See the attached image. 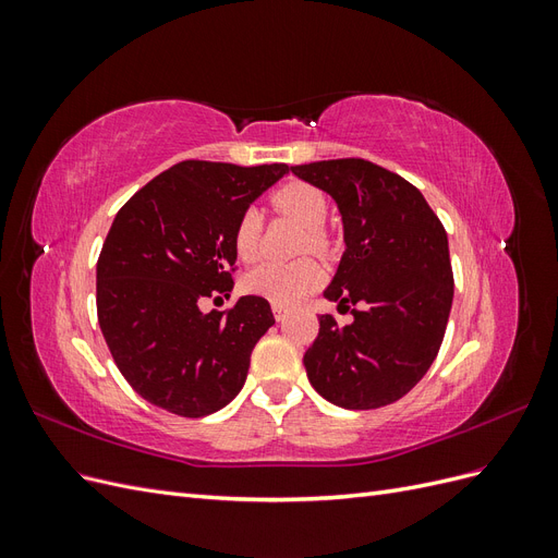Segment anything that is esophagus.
Wrapping results in <instances>:
<instances>
[{
    "mask_svg": "<svg viewBox=\"0 0 558 558\" xmlns=\"http://www.w3.org/2000/svg\"><path fill=\"white\" fill-rule=\"evenodd\" d=\"M272 312H275V318H277V320H283L286 316H289V310L281 307V305H272Z\"/></svg>",
    "mask_w": 558,
    "mask_h": 558,
    "instance_id": "obj_1",
    "label": "esophagus"
}]
</instances>
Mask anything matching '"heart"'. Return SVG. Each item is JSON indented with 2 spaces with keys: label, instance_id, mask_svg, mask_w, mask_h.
Returning <instances> with one entry per match:
<instances>
[{
  "label": "heart",
  "instance_id": "b5f03b06",
  "mask_svg": "<svg viewBox=\"0 0 558 558\" xmlns=\"http://www.w3.org/2000/svg\"><path fill=\"white\" fill-rule=\"evenodd\" d=\"M269 205L286 218H293L295 223L307 228L305 248L314 253H328L330 238L324 230L328 221V197L314 183L307 181H289L269 195ZM260 232L263 218L258 209H244L232 230V246L238 258L251 263L260 253ZM326 281V269L316 260L305 258L295 263H260L258 267L248 269L242 279V289L248 295L265 298L272 305L291 307L302 298L318 291Z\"/></svg>",
  "mask_w": 558,
  "mask_h": 558
}]
</instances>
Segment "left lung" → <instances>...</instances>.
<instances>
[{"label":"left lung","instance_id":"1","mask_svg":"<svg viewBox=\"0 0 558 558\" xmlns=\"http://www.w3.org/2000/svg\"><path fill=\"white\" fill-rule=\"evenodd\" d=\"M291 170L330 193L342 211L347 251L324 295L340 302V312L354 307L349 326L318 316L302 359L307 377L340 408H384L410 393L440 351L453 298L445 226L410 181L369 160Z\"/></svg>","mask_w":558,"mask_h":558}]
</instances>
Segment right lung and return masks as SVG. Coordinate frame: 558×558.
<instances>
[{
  "mask_svg": "<svg viewBox=\"0 0 558 558\" xmlns=\"http://www.w3.org/2000/svg\"><path fill=\"white\" fill-rule=\"evenodd\" d=\"M289 165L183 160L116 214L97 258V320L116 367L144 400L207 416L242 391L251 351L275 324L265 298L199 312L232 291V230Z\"/></svg>",
  "mask_w": 558,
  "mask_h": 558,
  "instance_id": "1",
  "label": "right lung"
}]
</instances>
